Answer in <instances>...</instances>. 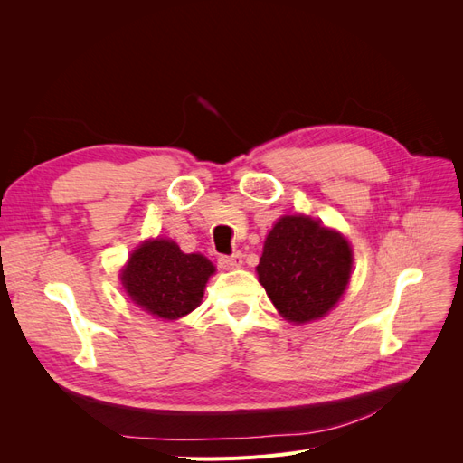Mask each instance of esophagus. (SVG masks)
Wrapping results in <instances>:
<instances>
[{"label":"esophagus","instance_id":"obj_1","mask_svg":"<svg viewBox=\"0 0 463 463\" xmlns=\"http://www.w3.org/2000/svg\"><path fill=\"white\" fill-rule=\"evenodd\" d=\"M241 262H243V255L240 253V250H237V253H233V255H220L218 257V264H220V269H223V270L240 269Z\"/></svg>","mask_w":463,"mask_h":463}]
</instances>
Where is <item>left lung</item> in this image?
<instances>
[{
  "mask_svg": "<svg viewBox=\"0 0 463 463\" xmlns=\"http://www.w3.org/2000/svg\"><path fill=\"white\" fill-rule=\"evenodd\" d=\"M259 279L291 322L325 317L352 272V249L340 233L307 216L279 220L264 241Z\"/></svg>",
  "mask_w": 463,
  "mask_h": 463,
  "instance_id": "8db88e82",
  "label": "left lung"
}]
</instances>
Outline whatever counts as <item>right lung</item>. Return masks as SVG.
<instances>
[{
	"label": "right lung",
	"mask_w": 463,
	"mask_h": 463,
	"mask_svg": "<svg viewBox=\"0 0 463 463\" xmlns=\"http://www.w3.org/2000/svg\"><path fill=\"white\" fill-rule=\"evenodd\" d=\"M213 272L214 266L203 255H185L174 241L156 240L135 250L121 282L145 311L174 320L197 309Z\"/></svg>",
	"instance_id": "add662e5"
}]
</instances>
